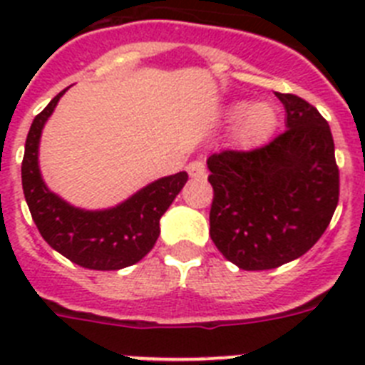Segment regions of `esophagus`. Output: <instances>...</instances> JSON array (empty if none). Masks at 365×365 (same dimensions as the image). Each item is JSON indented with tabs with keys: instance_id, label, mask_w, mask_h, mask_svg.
<instances>
[{
	"instance_id": "1",
	"label": "esophagus",
	"mask_w": 365,
	"mask_h": 365,
	"mask_svg": "<svg viewBox=\"0 0 365 365\" xmlns=\"http://www.w3.org/2000/svg\"><path fill=\"white\" fill-rule=\"evenodd\" d=\"M188 173L192 179H205L206 177V166H205V160L197 159L193 160V163L188 164Z\"/></svg>"
}]
</instances>
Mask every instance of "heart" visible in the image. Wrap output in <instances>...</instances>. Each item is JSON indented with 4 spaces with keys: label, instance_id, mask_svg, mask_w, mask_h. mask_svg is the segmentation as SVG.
<instances>
[{
    "label": "heart",
    "instance_id": "obj_1",
    "mask_svg": "<svg viewBox=\"0 0 365 365\" xmlns=\"http://www.w3.org/2000/svg\"><path fill=\"white\" fill-rule=\"evenodd\" d=\"M228 118L237 122L235 140L241 148H257L269 138L276 128V111L267 102H235L228 108Z\"/></svg>",
    "mask_w": 365,
    "mask_h": 365
}]
</instances>
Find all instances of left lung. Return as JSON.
<instances>
[{
  "label": "left lung",
  "mask_w": 365,
  "mask_h": 365,
  "mask_svg": "<svg viewBox=\"0 0 365 365\" xmlns=\"http://www.w3.org/2000/svg\"><path fill=\"white\" fill-rule=\"evenodd\" d=\"M287 130L252 151L208 157L214 186L210 237L243 270L298 259L320 240L338 205L340 179L327 120L296 95L276 93Z\"/></svg>",
  "instance_id": "left-lung-1"
}]
</instances>
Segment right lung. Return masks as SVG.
I'll use <instances>...</instances> for the list:
<instances>
[{
  "mask_svg": "<svg viewBox=\"0 0 365 365\" xmlns=\"http://www.w3.org/2000/svg\"><path fill=\"white\" fill-rule=\"evenodd\" d=\"M67 89L51 100L29 130L21 163L25 201L41 237L76 265L91 270L135 265L153 248L160 234V217L186 185L188 173L179 172L153 180L104 210L78 208L51 192L40 172V138L45 122Z\"/></svg>",
  "mask_w": 365,
  "mask_h": 365,
  "instance_id": "1",
  "label": "right lung"
}]
</instances>
